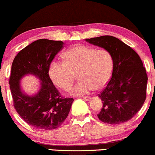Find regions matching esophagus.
<instances>
[{"mask_svg":"<svg viewBox=\"0 0 155 155\" xmlns=\"http://www.w3.org/2000/svg\"><path fill=\"white\" fill-rule=\"evenodd\" d=\"M83 99L84 101H90V99H91V97H88V96H87V97H83Z\"/></svg>","mask_w":155,"mask_h":155,"instance_id":"34e87169","label":"esophagus"}]
</instances>
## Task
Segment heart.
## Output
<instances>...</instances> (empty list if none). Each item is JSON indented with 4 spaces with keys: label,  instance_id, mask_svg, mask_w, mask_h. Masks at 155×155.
<instances>
[{
    "label": "heart",
    "instance_id": "obj_1",
    "mask_svg": "<svg viewBox=\"0 0 155 155\" xmlns=\"http://www.w3.org/2000/svg\"><path fill=\"white\" fill-rule=\"evenodd\" d=\"M65 61H52L49 75L55 85L64 90L72 87L76 75L80 81L72 88L73 95H83L107 84L113 70V58L105 49L80 45L68 49Z\"/></svg>",
    "mask_w": 155,
    "mask_h": 155
}]
</instances>
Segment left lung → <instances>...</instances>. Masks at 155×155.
Masks as SVG:
<instances>
[{
  "label": "left lung",
  "instance_id": "8db88e82",
  "mask_svg": "<svg viewBox=\"0 0 155 155\" xmlns=\"http://www.w3.org/2000/svg\"><path fill=\"white\" fill-rule=\"evenodd\" d=\"M86 41L106 49L113 58L111 79L98 95L103 107L97 117L111 124L126 122L136 114L146 100L148 77L139 55L111 35L87 38Z\"/></svg>",
  "mask_w": 155,
  "mask_h": 155
}]
</instances>
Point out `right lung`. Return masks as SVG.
Wrapping results in <instances>:
<instances>
[{
  "label": "right lung",
  "mask_w": 155,
  "mask_h": 155,
  "mask_svg": "<svg viewBox=\"0 0 155 155\" xmlns=\"http://www.w3.org/2000/svg\"><path fill=\"white\" fill-rule=\"evenodd\" d=\"M63 42L39 39L16 55L9 78L14 106L25 122L41 130L59 127L67 118L74 99L63 97L49 76V68L54 56L61 50ZM32 74L41 81L40 90L30 96L21 89L22 77Z\"/></svg>",
  "instance_id": "right-lung-1"
}]
</instances>
